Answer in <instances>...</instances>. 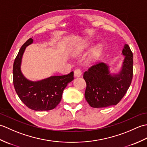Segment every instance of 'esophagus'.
Masks as SVG:
<instances>
[{
    "instance_id": "1",
    "label": "esophagus",
    "mask_w": 147,
    "mask_h": 147,
    "mask_svg": "<svg viewBox=\"0 0 147 147\" xmlns=\"http://www.w3.org/2000/svg\"><path fill=\"white\" fill-rule=\"evenodd\" d=\"M74 75L75 77H80L82 75V71L80 69H76L74 71Z\"/></svg>"
}]
</instances>
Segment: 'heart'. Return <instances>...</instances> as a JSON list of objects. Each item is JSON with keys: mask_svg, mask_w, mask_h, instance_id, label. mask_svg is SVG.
<instances>
[{"mask_svg": "<svg viewBox=\"0 0 147 147\" xmlns=\"http://www.w3.org/2000/svg\"><path fill=\"white\" fill-rule=\"evenodd\" d=\"M89 46V43L88 42H85L83 43L82 45H81V46H80V47L78 48L75 52L76 54H79L80 53H82V52H83ZM102 52V47L101 46H97L96 47L93 48L92 49V51L90 52V54L89 55L88 59H87V61L89 63H92V62H93L94 61H95L96 59H98V57H99V55H100Z\"/></svg>", "mask_w": 147, "mask_h": 147, "instance_id": "1", "label": "heart"}]
</instances>
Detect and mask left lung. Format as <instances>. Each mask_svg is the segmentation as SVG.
<instances>
[{"mask_svg":"<svg viewBox=\"0 0 147 147\" xmlns=\"http://www.w3.org/2000/svg\"><path fill=\"white\" fill-rule=\"evenodd\" d=\"M122 54L125 57L118 74L110 73L109 66L104 62L93 65L84 73L85 99L92 107L117 105L127 92L133 78V55L127 44L124 45Z\"/></svg>","mask_w":147,"mask_h":147,"instance_id":"8db88e82","label":"left lung"}]
</instances>
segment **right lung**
I'll return each instance as SVG.
<instances>
[{
	"mask_svg": "<svg viewBox=\"0 0 147 147\" xmlns=\"http://www.w3.org/2000/svg\"><path fill=\"white\" fill-rule=\"evenodd\" d=\"M33 42L30 38L21 47L13 64V84L19 98L34 111H49L61 102L64 88L74 79L73 71L66 75L51 76L38 82L27 80L21 71L22 57L28 45Z\"/></svg>",
	"mask_w": 147,
	"mask_h": 147,
	"instance_id": "right-lung-1",
	"label": "right lung"
}]
</instances>
